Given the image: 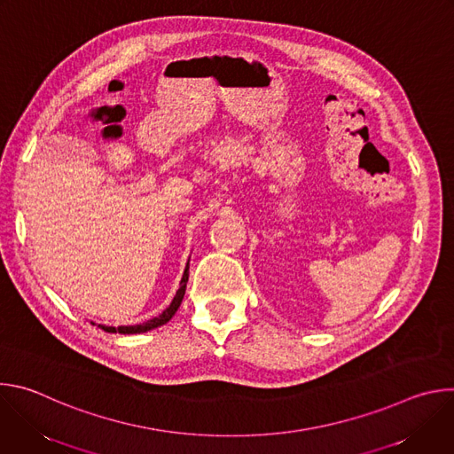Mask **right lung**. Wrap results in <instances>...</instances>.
Returning <instances> with one entry per match:
<instances>
[{"mask_svg": "<svg viewBox=\"0 0 454 454\" xmlns=\"http://www.w3.org/2000/svg\"><path fill=\"white\" fill-rule=\"evenodd\" d=\"M186 282H188V266L184 268V273H183V278H181V284H179V289L172 300V303L156 317L142 323V325H129V327H104V325H98L100 329H104L106 333H120V334H140V333H147V331H153L156 327H161L165 325V323L176 314V310L179 309L181 301H183V296H184V289H186ZM95 325V323H93Z\"/></svg>", "mask_w": 454, "mask_h": 454, "instance_id": "right-lung-1", "label": "right lung"}]
</instances>
